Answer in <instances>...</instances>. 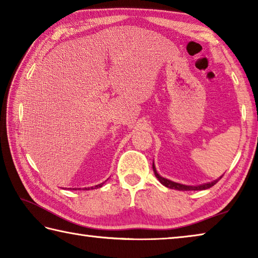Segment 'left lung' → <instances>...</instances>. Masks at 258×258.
I'll list each match as a JSON object with an SVG mask.
<instances>
[{
  "mask_svg": "<svg viewBox=\"0 0 258 258\" xmlns=\"http://www.w3.org/2000/svg\"><path fill=\"white\" fill-rule=\"evenodd\" d=\"M152 169H154L155 172V175L156 177L158 178V181L161 183V184L165 185L166 187H169V189H174V190H178V191H189V190H205V189H209V187H212L214 184H216L218 182L220 178H217V180L213 181V182H209V183H205V184H200L197 186H192V185H185V184H181V183H176V182H173L171 180H167V178H165L163 176H160L158 173H157V169L155 167V164H152Z\"/></svg>",
  "mask_w": 258,
  "mask_h": 258,
  "instance_id": "obj_1",
  "label": "left lung"
}]
</instances>
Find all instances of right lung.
Here are the masks:
<instances>
[{"label":"right lung","instance_id":"1","mask_svg":"<svg viewBox=\"0 0 258 258\" xmlns=\"http://www.w3.org/2000/svg\"><path fill=\"white\" fill-rule=\"evenodd\" d=\"M103 183H104V182H103ZM103 183H101V184H98V185H95V186H94V189H95V187H100V186H102ZM85 189H86V187H85ZM85 189H83V190H85ZM89 189H90V187H89ZM89 189H86V190H89ZM91 189H93V186L91 187ZM73 190H76V189H73ZM78 190H81V187H80V189H78Z\"/></svg>","mask_w":258,"mask_h":258}]
</instances>
